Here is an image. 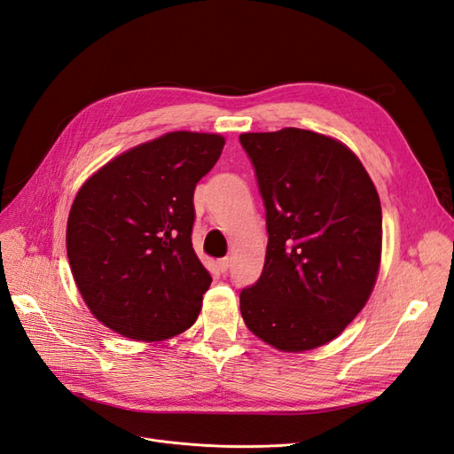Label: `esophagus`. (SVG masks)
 I'll return each mask as SVG.
<instances>
[{
  "label": "esophagus",
  "mask_w": 454,
  "mask_h": 454,
  "mask_svg": "<svg viewBox=\"0 0 454 454\" xmlns=\"http://www.w3.org/2000/svg\"><path fill=\"white\" fill-rule=\"evenodd\" d=\"M217 265H219V270H222V272H227V269H229V257L219 259V261H217Z\"/></svg>",
  "instance_id": "1"
}]
</instances>
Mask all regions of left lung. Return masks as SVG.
Returning <instances> with one entry per match:
<instances>
[{
    "instance_id": "8db88e82",
    "label": "left lung",
    "mask_w": 454,
    "mask_h": 454,
    "mask_svg": "<svg viewBox=\"0 0 454 454\" xmlns=\"http://www.w3.org/2000/svg\"><path fill=\"white\" fill-rule=\"evenodd\" d=\"M263 197L269 244L259 280L240 292L250 332L282 352L333 340L373 292L382 212L364 164L329 136L246 132Z\"/></svg>"
}]
</instances>
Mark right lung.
Listing matches in <instances>:
<instances>
[{"mask_svg":"<svg viewBox=\"0 0 454 454\" xmlns=\"http://www.w3.org/2000/svg\"><path fill=\"white\" fill-rule=\"evenodd\" d=\"M219 134L177 130L136 145L83 184L66 229L90 312L112 332L155 342L195 324L212 284L193 250V195L222 155Z\"/></svg>","mask_w":454,"mask_h":454,"instance_id":"right-lung-1","label":"right lung"}]
</instances>
